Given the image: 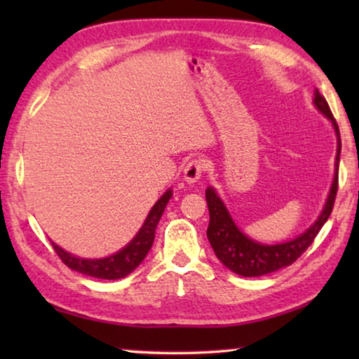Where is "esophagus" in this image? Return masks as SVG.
I'll use <instances>...</instances> for the list:
<instances>
[{
  "mask_svg": "<svg viewBox=\"0 0 359 359\" xmlns=\"http://www.w3.org/2000/svg\"><path fill=\"white\" fill-rule=\"evenodd\" d=\"M205 171V165L203 160H199V158H194L191 160L184 169V177L188 182V184H194V182H198L201 179L203 172Z\"/></svg>",
  "mask_w": 359,
  "mask_h": 359,
  "instance_id": "obj_1",
  "label": "esophagus"
}]
</instances>
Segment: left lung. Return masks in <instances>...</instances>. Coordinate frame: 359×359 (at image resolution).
I'll list each match as a JSON object with an SVG mask.
<instances>
[{"mask_svg": "<svg viewBox=\"0 0 359 359\" xmlns=\"http://www.w3.org/2000/svg\"><path fill=\"white\" fill-rule=\"evenodd\" d=\"M313 104L317 106L318 111L326 115L331 120L337 136V155H336V172H334V180L331 185L330 194H327L326 204L323 210H321L320 217L317 218L311 228L304 231L297 238L291 239L283 244L276 245H266L255 242L250 238L242 233V231L236 226V223L231 218L228 209L215 190L209 187L205 190V199H208L209 208V228H208V239L210 242L212 248L217 255V258L222 263L231 269L236 274L244 277H259L276 272L282 267H287L293 264L294 261L301 257V255L307 250L313 239L317 238L320 229L326 223L332 212L334 201H336L337 194V185H339V156H340V133L336 118L332 117L331 109L327 106L325 96H321L318 90H315Z\"/></svg>", "mask_w": 359, "mask_h": 359, "instance_id": "8db88e82", "label": "left lung"}]
</instances>
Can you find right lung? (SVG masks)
I'll return each instance as SVG.
<instances>
[{"label": "right lung", "mask_w": 359, "mask_h": 359, "mask_svg": "<svg viewBox=\"0 0 359 359\" xmlns=\"http://www.w3.org/2000/svg\"><path fill=\"white\" fill-rule=\"evenodd\" d=\"M172 196V190H168L163 196L158 199L154 208L149 212L147 218L142 224V228L139 229V233L135 236L128 245L121 248L120 252L111 255L107 258L100 259H87V258H79L65 252L62 247H58L55 242H52L53 250L57 252L60 259L63 263L71 267L72 271L81 272V274L96 277V278H104V280H115V278H123L128 274H131L136 267L142 263L145 255L154 245L155 241V229L156 224L160 222V218L165 212L166 204Z\"/></svg>", "instance_id": "add662e5"}]
</instances>
